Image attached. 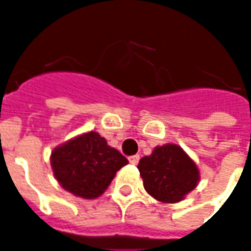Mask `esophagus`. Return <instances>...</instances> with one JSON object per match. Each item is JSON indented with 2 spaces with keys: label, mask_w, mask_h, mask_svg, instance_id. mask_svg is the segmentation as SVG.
I'll return each mask as SVG.
<instances>
[{
  "label": "esophagus",
  "mask_w": 251,
  "mask_h": 251,
  "mask_svg": "<svg viewBox=\"0 0 251 251\" xmlns=\"http://www.w3.org/2000/svg\"><path fill=\"white\" fill-rule=\"evenodd\" d=\"M129 162L133 163V165H137V163L140 162V155H138V154L130 155V157H129Z\"/></svg>",
  "instance_id": "esophagus-1"
}]
</instances>
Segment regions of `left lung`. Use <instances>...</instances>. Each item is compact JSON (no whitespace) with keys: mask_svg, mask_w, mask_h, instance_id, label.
<instances>
[{"mask_svg":"<svg viewBox=\"0 0 251 251\" xmlns=\"http://www.w3.org/2000/svg\"><path fill=\"white\" fill-rule=\"evenodd\" d=\"M138 170L146 192L161 202L174 203L192 192L200 179L196 163L177 145H163L144 157Z\"/></svg>","mask_w":251,"mask_h":251,"instance_id":"1","label":"left lung"}]
</instances>
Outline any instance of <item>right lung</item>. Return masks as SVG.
<instances>
[{
  "label": "right lung",
  "instance_id": "obj_1",
  "mask_svg": "<svg viewBox=\"0 0 251 251\" xmlns=\"http://www.w3.org/2000/svg\"><path fill=\"white\" fill-rule=\"evenodd\" d=\"M51 168L65 190L82 198H97L127 159L107 145L96 131H89L53 150Z\"/></svg>",
  "mask_w": 251,
  "mask_h": 251
}]
</instances>
